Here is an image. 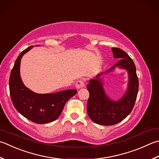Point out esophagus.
<instances>
[{"mask_svg": "<svg viewBox=\"0 0 159 159\" xmlns=\"http://www.w3.org/2000/svg\"><path fill=\"white\" fill-rule=\"evenodd\" d=\"M84 86H85V83H84L83 80L80 79L79 80H77L76 83V88L77 89L82 88H83Z\"/></svg>", "mask_w": 159, "mask_h": 159, "instance_id": "esophagus-1", "label": "esophagus"}]
</instances>
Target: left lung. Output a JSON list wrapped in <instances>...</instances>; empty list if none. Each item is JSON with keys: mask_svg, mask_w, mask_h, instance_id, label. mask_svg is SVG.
Segmentation results:
<instances>
[{"mask_svg": "<svg viewBox=\"0 0 159 159\" xmlns=\"http://www.w3.org/2000/svg\"><path fill=\"white\" fill-rule=\"evenodd\" d=\"M114 58L120 61L107 70L98 74L87 85L89 97L87 104L88 116L93 122L102 125H112L122 121L131 112L139 91V79L136 66L129 55L119 48H111ZM125 69L129 74V83L125 94L114 101L108 97L104 89L103 76L115 68Z\"/></svg>", "mask_w": 159, "mask_h": 159, "instance_id": "obj_1", "label": "left lung"}]
</instances>
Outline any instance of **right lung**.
I'll return each instance as SVG.
<instances>
[{
  "label": "right lung",
  "mask_w": 159,
  "mask_h": 159,
  "mask_svg": "<svg viewBox=\"0 0 159 159\" xmlns=\"http://www.w3.org/2000/svg\"><path fill=\"white\" fill-rule=\"evenodd\" d=\"M33 47L25 49L16 60L9 76V92L12 103L20 114L36 123H48L58 119L65 103L77 91L67 89L50 94H37L24 85L20 74L21 58Z\"/></svg>",
  "instance_id": "1"
}]
</instances>
